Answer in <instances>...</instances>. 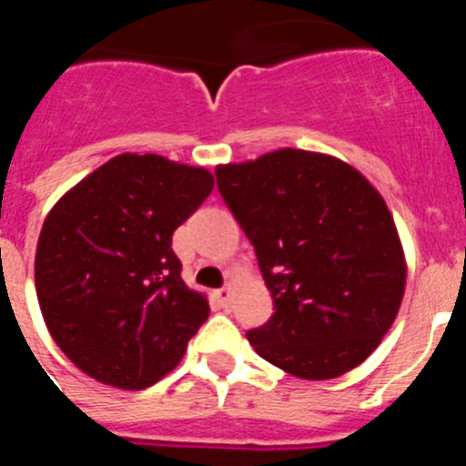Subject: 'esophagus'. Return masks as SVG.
<instances>
[{"label": "esophagus", "instance_id": "esophagus-1", "mask_svg": "<svg viewBox=\"0 0 466 466\" xmlns=\"http://www.w3.org/2000/svg\"><path fill=\"white\" fill-rule=\"evenodd\" d=\"M217 300H219L221 306H228L230 303V287L226 284V287H221V289H217Z\"/></svg>", "mask_w": 466, "mask_h": 466}]
</instances>
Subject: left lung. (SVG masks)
<instances>
[{"mask_svg":"<svg viewBox=\"0 0 466 466\" xmlns=\"http://www.w3.org/2000/svg\"><path fill=\"white\" fill-rule=\"evenodd\" d=\"M214 175L273 296L268 322L247 331L258 357L306 380L360 366L392 327L406 284L380 193L343 160L300 149Z\"/></svg>","mask_w":466,"mask_h":466,"instance_id":"obj_1","label":"left lung"}]
</instances>
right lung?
I'll use <instances>...</instances> for the list:
<instances>
[{"mask_svg": "<svg viewBox=\"0 0 466 466\" xmlns=\"http://www.w3.org/2000/svg\"><path fill=\"white\" fill-rule=\"evenodd\" d=\"M212 187L203 167L123 154L51 209L36 245V299L57 348L90 378L144 390L179 364L209 306L184 284L172 233Z\"/></svg>", "mask_w": 466, "mask_h": 466, "instance_id": "right-lung-1", "label": "right lung"}]
</instances>
